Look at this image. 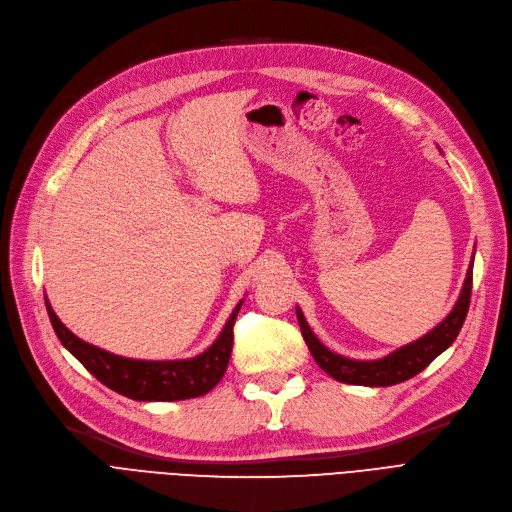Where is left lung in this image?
Masks as SVG:
<instances>
[{"instance_id":"obj_1","label":"left lung","mask_w":512,"mask_h":512,"mask_svg":"<svg viewBox=\"0 0 512 512\" xmlns=\"http://www.w3.org/2000/svg\"><path fill=\"white\" fill-rule=\"evenodd\" d=\"M472 263H475V253H472L460 297L456 304H453L451 312L441 320V323L434 329H430L426 335H422L420 339H415V342L396 348L394 352H390L382 358H375V361H356V358H348V356H342V354L329 350L314 335L304 312H301V308L297 306L295 308L297 323H299L301 335H304V339H306L308 350L314 356V361L318 363L320 369L329 373L333 380L342 382V384L384 388V386H394V384L411 380L413 375L424 371L434 361V358L443 354L453 342H456V337L466 320L468 306H470Z\"/></svg>"}]
</instances>
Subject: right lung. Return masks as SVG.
I'll return each instance as SVG.
<instances>
[{
	"mask_svg": "<svg viewBox=\"0 0 512 512\" xmlns=\"http://www.w3.org/2000/svg\"><path fill=\"white\" fill-rule=\"evenodd\" d=\"M44 299L52 329L61 339V344L101 384L132 401H185L211 392L221 382L227 363H230L234 323L244 301H238L230 318L225 320L221 333L204 352L192 358H175V361H141V358L120 356L84 342L61 323L46 295Z\"/></svg>",
	"mask_w": 512,
	"mask_h": 512,
	"instance_id": "1",
	"label": "right lung"
}]
</instances>
